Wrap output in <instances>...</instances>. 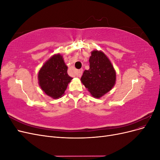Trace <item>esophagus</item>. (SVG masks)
Returning <instances> with one entry per match:
<instances>
[{
	"instance_id": "esophagus-1",
	"label": "esophagus",
	"mask_w": 160,
	"mask_h": 160,
	"mask_svg": "<svg viewBox=\"0 0 160 160\" xmlns=\"http://www.w3.org/2000/svg\"><path fill=\"white\" fill-rule=\"evenodd\" d=\"M82 74H83V69H79V70L77 71V77H81V75H82Z\"/></svg>"
}]
</instances>
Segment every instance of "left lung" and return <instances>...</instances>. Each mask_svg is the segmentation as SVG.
<instances>
[{"mask_svg":"<svg viewBox=\"0 0 160 160\" xmlns=\"http://www.w3.org/2000/svg\"><path fill=\"white\" fill-rule=\"evenodd\" d=\"M89 69L85 70L81 78L95 98H100L112 89L116 82V72L108 56L98 50L91 51Z\"/></svg>","mask_w":160,"mask_h":160,"instance_id":"1","label":"left lung"}]
</instances>
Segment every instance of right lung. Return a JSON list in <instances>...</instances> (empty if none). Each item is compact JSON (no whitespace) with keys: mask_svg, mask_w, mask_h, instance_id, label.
<instances>
[{"mask_svg":"<svg viewBox=\"0 0 160 160\" xmlns=\"http://www.w3.org/2000/svg\"><path fill=\"white\" fill-rule=\"evenodd\" d=\"M67 67L60 54L53 55L43 65L38 72L41 89L52 99H59L65 94L72 78L67 74Z\"/></svg>","mask_w":160,"mask_h":160,"instance_id":"add662e5","label":"right lung"}]
</instances>
